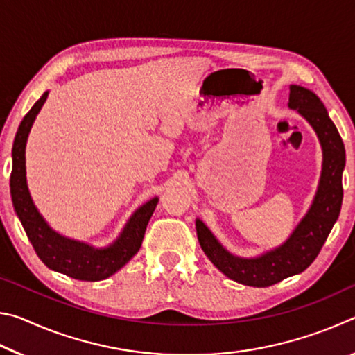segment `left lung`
<instances>
[{
    "mask_svg": "<svg viewBox=\"0 0 355 355\" xmlns=\"http://www.w3.org/2000/svg\"><path fill=\"white\" fill-rule=\"evenodd\" d=\"M291 110L309 120L322 146V173L316 197L309 213L285 244L258 258H238L228 254L202 220H196L197 238L202 250L220 272L238 284L271 286L290 275L307 269L320 254L330 230L338 219L343 202V175L346 153L338 130L330 120L322 101L309 89L290 86Z\"/></svg>",
    "mask_w": 355,
    "mask_h": 355,
    "instance_id": "8db88e82",
    "label": "left lung"
}]
</instances>
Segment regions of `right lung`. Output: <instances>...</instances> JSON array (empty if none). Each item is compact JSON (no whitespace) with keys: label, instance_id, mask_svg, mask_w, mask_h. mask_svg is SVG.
<instances>
[{"label":"right lung","instance_id":"1","mask_svg":"<svg viewBox=\"0 0 355 355\" xmlns=\"http://www.w3.org/2000/svg\"><path fill=\"white\" fill-rule=\"evenodd\" d=\"M46 97L48 92L35 101V105L23 117L20 127L17 130L14 147H12V203H14L15 213L25 228L35 254L48 268L78 280H103L117 272L123 264H127L137 254L148 220L158 203V197L137 209L130 218L117 241L106 249H94L91 245L64 238L53 232L34 207L28 191L25 169V147L29 130H31L34 119L39 114L40 107L44 106Z\"/></svg>","mask_w":355,"mask_h":355}]
</instances>
